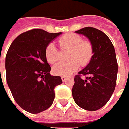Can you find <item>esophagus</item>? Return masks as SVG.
Listing matches in <instances>:
<instances>
[{"label":"esophagus","instance_id":"1","mask_svg":"<svg viewBox=\"0 0 129 129\" xmlns=\"http://www.w3.org/2000/svg\"><path fill=\"white\" fill-rule=\"evenodd\" d=\"M67 78H67V77H65V76H62V77H61V79H62L63 81H66L67 80Z\"/></svg>","mask_w":129,"mask_h":129}]
</instances>
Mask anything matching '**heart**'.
<instances>
[{
    "label": "heart",
    "instance_id": "obj_1",
    "mask_svg": "<svg viewBox=\"0 0 129 129\" xmlns=\"http://www.w3.org/2000/svg\"><path fill=\"white\" fill-rule=\"evenodd\" d=\"M61 49L69 50L67 55V62H61L54 65L52 72L56 75L68 77L77 71L80 64L85 66L90 62L93 56V47L89 40H83L78 34H68L59 39ZM45 55L49 63H54L59 60V51L54 43L47 45Z\"/></svg>",
    "mask_w": 129,
    "mask_h": 129
}]
</instances>
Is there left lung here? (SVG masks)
<instances>
[{
    "label": "left lung",
    "mask_w": 129,
    "mask_h": 129,
    "mask_svg": "<svg viewBox=\"0 0 129 129\" xmlns=\"http://www.w3.org/2000/svg\"><path fill=\"white\" fill-rule=\"evenodd\" d=\"M87 37L92 45L89 64L75 76L72 92L75 103L87 111H97L110 99L115 90L118 65L114 47L102 31L87 27L75 31ZM86 76L85 79L81 75Z\"/></svg>",
    "instance_id": "left-lung-1"
}]
</instances>
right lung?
Returning <instances> with one entry per match:
<instances>
[{
  "label": "right lung",
  "instance_id": "1",
  "mask_svg": "<svg viewBox=\"0 0 129 129\" xmlns=\"http://www.w3.org/2000/svg\"><path fill=\"white\" fill-rule=\"evenodd\" d=\"M61 34L33 29L18 36L8 49L7 82L16 103L29 113L50 108L55 87L63 83L60 76L50 75L51 68L45 55L47 45Z\"/></svg>",
  "mask_w": 129,
  "mask_h": 129
}]
</instances>
